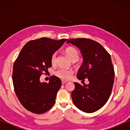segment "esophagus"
<instances>
[{"label": "esophagus", "mask_w": 130, "mask_h": 130, "mask_svg": "<svg viewBox=\"0 0 130 130\" xmlns=\"http://www.w3.org/2000/svg\"><path fill=\"white\" fill-rule=\"evenodd\" d=\"M67 81H65V80H61V83H62V84L63 85H64V84H65L66 83H67Z\"/></svg>", "instance_id": "obj_1"}]
</instances>
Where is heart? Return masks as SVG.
Instances as JSON below:
<instances>
[{"instance_id":"obj_1","label":"heart","mask_w":130,"mask_h":130,"mask_svg":"<svg viewBox=\"0 0 130 130\" xmlns=\"http://www.w3.org/2000/svg\"><path fill=\"white\" fill-rule=\"evenodd\" d=\"M66 54L72 62L77 61L79 58V53L75 48L69 47L66 48L64 50ZM51 64L55 66L57 63V53H54L51 55L50 58ZM73 72L72 70H67V69H60L55 72V75L63 80H68L72 77Z\"/></svg>"}]
</instances>
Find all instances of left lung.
Returning <instances> with one entry per match:
<instances>
[{
	"mask_svg": "<svg viewBox=\"0 0 130 130\" xmlns=\"http://www.w3.org/2000/svg\"><path fill=\"white\" fill-rule=\"evenodd\" d=\"M67 42L79 48L83 56L77 77L83 85L74 83L73 102L81 111L94 112L106 104L112 89L115 73L111 56L100 44L90 39H70ZM85 78L90 82L88 85L84 83Z\"/></svg>",
	"mask_w": 130,
	"mask_h": 130,
	"instance_id": "left-lung-1",
	"label": "left lung"
}]
</instances>
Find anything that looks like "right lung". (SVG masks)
Here are the masks:
<instances>
[{
    "label": "right lung",
    "instance_id": "1",
    "mask_svg": "<svg viewBox=\"0 0 130 130\" xmlns=\"http://www.w3.org/2000/svg\"><path fill=\"white\" fill-rule=\"evenodd\" d=\"M67 40L42 37L28 42L21 50L14 63L12 80L19 102L28 111L43 113L54 105L61 80L52 76L48 83H41L40 78L52 66L53 53Z\"/></svg>",
    "mask_w": 130,
    "mask_h": 130
}]
</instances>
